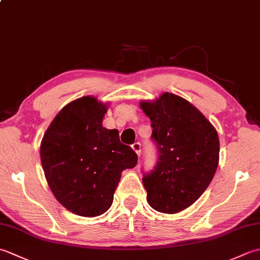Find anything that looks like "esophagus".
<instances>
[{
	"mask_svg": "<svg viewBox=\"0 0 260 260\" xmlns=\"http://www.w3.org/2000/svg\"><path fill=\"white\" fill-rule=\"evenodd\" d=\"M132 148H133L134 150V152L137 154V155L139 156H141V144L139 142H136V143H134L133 145H132Z\"/></svg>",
	"mask_w": 260,
	"mask_h": 260,
	"instance_id": "esophagus-1",
	"label": "esophagus"
}]
</instances>
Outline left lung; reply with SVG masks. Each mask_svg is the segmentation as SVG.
<instances>
[{
	"instance_id": "8db88e82",
	"label": "left lung",
	"mask_w": 260,
	"mask_h": 260,
	"mask_svg": "<svg viewBox=\"0 0 260 260\" xmlns=\"http://www.w3.org/2000/svg\"><path fill=\"white\" fill-rule=\"evenodd\" d=\"M140 106L150 117L158 159L143 184L158 212L176 213L206 191L219 163V137L212 124L186 99L164 92Z\"/></svg>"
}]
</instances>
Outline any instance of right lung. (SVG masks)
Masks as SVG:
<instances>
[{
    "instance_id": "obj_1",
    "label": "right lung",
    "mask_w": 260,
    "mask_h": 260,
    "mask_svg": "<svg viewBox=\"0 0 260 260\" xmlns=\"http://www.w3.org/2000/svg\"><path fill=\"white\" fill-rule=\"evenodd\" d=\"M107 105L85 96L66 105L48 127L40 157L57 200L81 217H97L110 208L121 172L137 155L121 144L117 129L103 127Z\"/></svg>"
}]
</instances>
